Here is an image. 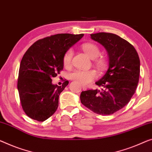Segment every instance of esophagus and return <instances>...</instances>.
Here are the masks:
<instances>
[{
	"label": "esophagus",
	"instance_id": "obj_1",
	"mask_svg": "<svg viewBox=\"0 0 152 152\" xmlns=\"http://www.w3.org/2000/svg\"><path fill=\"white\" fill-rule=\"evenodd\" d=\"M82 88H83V90H85V91L87 89V87H86V86H84V85H83V86H82Z\"/></svg>",
	"mask_w": 152,
	"mask_h": 152
}]
</instances>
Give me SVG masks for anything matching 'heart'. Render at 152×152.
Masks as SVG:
<instances>
[{"label": "heart", "mask_w": 152, "mask_h": 152, "mask_svg": "<svg viewBox=\"0 0 152 152\" xmlns=\"http://www.w3.org/2000/svg\"><path fill=\"white\" fill-rule=\"evenodd\" d=\"M82 48L90 58L93 59L96 58V63L99 69H103L104 68V63L103 61L100 58H96L99 54V49L96 45L91 43H85L82 45ZM73 54L74 51L72 48H69L65 51L63 56V63L65 66H69L71 64ZM69 78L71 80L86 85L90 83L97 78V73L94 70L83 71L76 69L69 74Z\"/></svg>", "instance_id": "obj_1"}]
</instances>
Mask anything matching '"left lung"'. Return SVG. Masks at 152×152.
Returning a JSON list of instances; mask_svg holds the SVG:
<instances>
[{"label":"left lung","instance_id":"8db88e82","mask_svg":"<svg viewBox=\"0 0 152 152\" xmlns=\"http://www.w3.org/2000/svg\"><path fill=\"white\" fill-rule=\"evenodd\" d=\"M91 37L107 50L109 67L96 83L102 90L82 91L80 101L95 113L111 115L124 108L134 94L139 80V56L132 44L115 34L98 33Z\"/></svg>","mask_w":152,"mask_h":152}]
</instances>
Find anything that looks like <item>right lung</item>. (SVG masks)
<instances>
[{
    "label": "right lung",
    "mask_w": 152,
    "mask_h": 152,
    "mask_svg": "<svg viewBox=\"0 0 152 152\" xmlns=\"http://www.w3.org/2000/svg\"><path fill=\"white\" fill-rule=\"evenodd\" d=\"M84 34L61 33L37 40L27 50L20 62L18 89L22 109L27 116L44 121L57 109L58 98L69 82L52 84L63 69L65 51Z\"/></svg>",
    "instance_id": "right-lung-1"
}]
</instances>
